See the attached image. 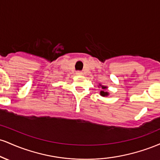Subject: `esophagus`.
<instances>
[{"label":"esophagus","mask_w":160,"mask_h":160,"mask_svg":"<svg viewBox=\"0 0 160 160\" xmlns=\"http://www.w3.org/2000/svg\"><path fill=\"white\" fill-rule=\"evenodd\" d=\"M76 74L77 75H82V72H81V71H77Z\"/></svg>","instance_id":"34e87169"}]
</instances>
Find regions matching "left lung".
I'll return each mask as SVG.
<instances>
[{"mask_svg":"<svg viewBox=\"0 0 160 160\" xmlns=\"http://www.w3.org/2000/svg\"><path fill=\"white\" fill-rule=\"evenodd\" d=\"M98 87L102 89V90L100 91V93H99V94H100V95H102V97H107L110 95V93L108 92V91L107 90L108 86H103V85H102V83H99Z\"/></svg>","mask_w":160,"mask_h":160,"instance_id":"1","label":"left lung"}]
</instances>
